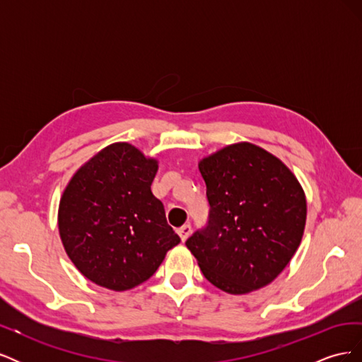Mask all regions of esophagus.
I'll return each mask as SVG.
<instances>
[{
  "instance_id": "obj_1",
  "label": "esophagus",
  "mask_w": 362,
  "mask_h": 362,
  "mask_svg": "<svg viewBox=\"0 0 362 362\" xmlns=\"http://www.w3.org/2000/svg\"><path fill=\"white\" fill-rule=\"evenodd\" d=\"M178 234H180V237H181L182 242H185V240H187V238H189V235L192 234V225H190V223H187V225L181 226V228L178 229Z\"/></svg>"
}]
</instances>
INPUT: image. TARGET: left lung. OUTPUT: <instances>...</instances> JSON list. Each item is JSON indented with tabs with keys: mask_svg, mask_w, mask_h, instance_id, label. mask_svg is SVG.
<instances>
[{
	"mask_svg": "<svg viewBox=\"0 0 362 362\" xmlns=\"http://www.w3.org/2000/svg\"><path fill=\"white\" fill-rule=\"evenodd\" d=\"M199 172L210 211L185 246L217 288L245 294L267 286L303 235L306 202L298 180L281 160L252 144L204 158Z\"/></svg>",
	"mask_w": 362,
	"mask_h": 362,
	"instance_id": "8db88e82",
	"label": "left lung"
}]
</instances>
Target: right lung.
Returning <instances> with one entry per match:
<instances>
[{
  "label": "right lung",
  "mask_w": 362,
  "mask_h": 362,
  "mask_svg": "<svg viewBox=\"0 0 362 362\" xmlns=\"http://www.w3.org/2000/svg\"><path fill=\"white\" fill-rule=\"evenodd\" d=\"M157 161L115 144L87 161L64 190L59 229L75 267L98 286L129 290L157 272L181 240L151 192Z\"/></svg>",
  "instance_id": "obj_1"
}]
</instances>
